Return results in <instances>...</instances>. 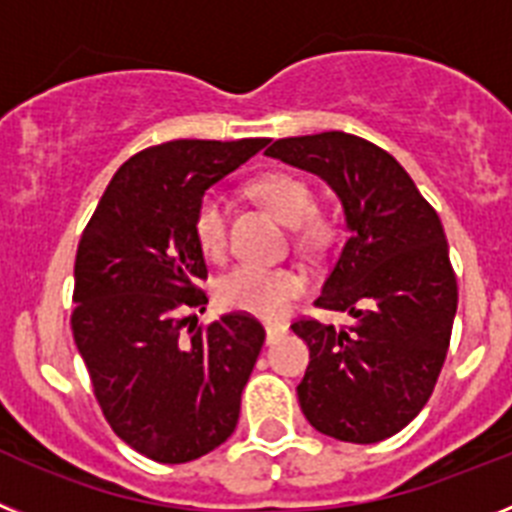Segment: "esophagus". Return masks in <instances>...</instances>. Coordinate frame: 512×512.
<instances>
[{"instance_id":"esophagus-1","label":"esophagus","mask_w":512,"mask_h":512,"mask_svg":"<svg viewBox=\"0 0 512 512\" xmlns=\"http://www.w3.org/2000/svg\"><path fill=\"white\" fill-rule=\"evenodd\" d=\"M283 333H286V325H283V322H265V338H268V343H273L278 336H283Z\"/></svg>"}]
</instances>
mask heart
Masks as SVG:
<instances>
[{
	"label": "heart",
	"mask_w": 512,
	"mask_h": 512,
	"mask_svg": "<svg viewBox=\"0 0 512 512\" xmlns=\"http://www.w3.org/2000/svg\"><path fill=\"white\" fill-rule=\"evenodd\" d=\"M257 200L286 226H296V242L302 247H317L328 239V218L312 210V192L299 176L265 174L252 184ZM197 244L208 257L226 252V200L218 192H208L195 216ZM304 291V278L289 268H260L239 265L218 281V299L223 307L249 312L265 320H276L291 309L294 299Z\"/></svg>",
	"instance_id": "1"
}]
</instances>
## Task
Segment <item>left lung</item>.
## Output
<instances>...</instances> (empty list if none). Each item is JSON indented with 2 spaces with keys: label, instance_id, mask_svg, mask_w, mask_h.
<instances>
[{
  "label": "left lung",
  "instance_id": "1",
  "mask_svg": "<svg viewBox=\"0 0 512 512\" xmlns=\"http://www.w3.org/2000/svg\"><path fill=\"white\" fill-rule=\"evenodd\" d=\"M265 156L320 176L349 231L315 304L349 312L354 325H291L309 346L299 406L336 440L393 437L435 390L458 309L440 218L401 163L349 132L286 137Z\"/></svg>",
  "mask_w": 512,
  "mask_h": 512
}]
</instances>
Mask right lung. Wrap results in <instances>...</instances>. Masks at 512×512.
<instances>
[{"label":"right lung","mask_w":512,"mask_h":512,"mask_svg":"<svg viewBox=\"0 0 512 512\" xmlns=\"http://www.w3.org/2000/svg\"><path fill=\"white\" fill-rule=\"evenodd\" d=\"M268 143L171 140L140 150L114 174L77 244V351L106 422L150 461H195L239 422L263 325L229 312L197 328L184 309L208 304L195 236L205 192Z\"/></svg>","instance_id":"1"}]
</instances>
